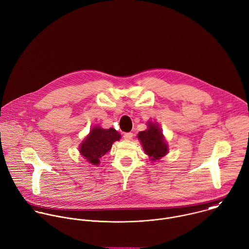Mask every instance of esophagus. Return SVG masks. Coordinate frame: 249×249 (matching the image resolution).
<instances>
[{
    "mask_svg": "<svg viewBox=\"0 0 249 249\" xmlns=\"http://www.w3.org/2000/svg\"><path fill=\"white\" fill-rule=\"evenodd\" d=\"M123 138H124L125 140H127V141L132 140V138H133V133H125V134L123 135Z\"/></svg>",
    "mask_w": 249,
    "mask_h": 249,
    "instance_id": "obj_1",
    "label": "esophagus"
}]
</instances>
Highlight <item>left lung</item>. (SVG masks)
Instances as JSON below:
<instances>
[{"instance_id": "obj_1", "label": "left lung", "mask_w": 249, "mask_h": 249, "mask_svg": "<svg viewBox=\"0 0 249 249\" xmlns=\"http://www.w3.org/2000/svg\"><path fill=\"white\" fill-rule=\"evenodd\" d=\"M147 124V130L140 132L138 139L141 141L145 154H147L152 161H156L168 153V144L164 140L160 128L155 123L148 122Z\"/></svg>"}]
</instances>
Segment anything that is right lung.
<instances>
[{
	"label": "right lung",
	"mask_w": 249,
	"mask_h": 249,
	"mask_svg": "<svg viewBox=\"0 0 249 249\" xmlns=\"http://www.w3.org/2000/svg\"><path fill=\"white\" fill-rule=\"evenodd\" d=\"M120 134L113 128L94 127L79 147L80 154L91 164L99 165L100 159L110 150L112 143L119 141Z\"/></svg>",
	"instance_id": "obj_1"
}]
</instances>
